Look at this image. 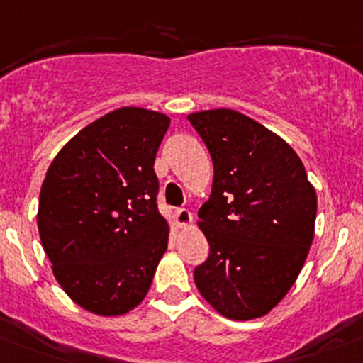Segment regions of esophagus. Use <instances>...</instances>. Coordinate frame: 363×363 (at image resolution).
Wrapping results in <instances>:
<instances>
[{
    "label": "esophagus",
    "instance_id": "34e87169",
    "mask_svg": "<svg viewBox=\"0 0 363 363\" xmlns=\"http://www.w3.org/2000/svg\"><path fill=\"white\" fill-rule=\"evenodd\" d=\"M174 217H176V224H178L179 228H185L192 223V213L189 212L187 208H176Z\"/></svg>",
    "mask_w": 363,
    "mask_h": 363
}]
</instances>
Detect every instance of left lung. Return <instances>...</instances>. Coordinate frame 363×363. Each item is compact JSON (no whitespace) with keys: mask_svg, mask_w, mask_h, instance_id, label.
Segmentation results:
<instances>
[{"mask_svg":"<svg viewBox=\"0 0 363 363\" xmlns=\"http://www.w3.org/2000/svg\"><path fill=\"white\" fill-rule=\"evenodd\" d=\"M213 162L199 208L210 255L194 269L203 298L228 319H257L291 291L313 240L315 189L281 137L230 108L187 117Z\"/></svg>","mask_w":363,"mask_h":363,"instance_id":"8db88e82","label":"left lung"}]
</instances>
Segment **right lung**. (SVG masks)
Instances as JSON below:
<instances>
[{
    "label": "right lung",
    "instance_id": "add662e5",
    "mask_svg": "<svg viewBox=\"0 0 363 363\" xmlns=\"http://www.w3.org/2000/svg\"><path fill=\"white\" fill-rule=\"evenodd\" d=\"M171 119L123 106L76 133L39 198V235L65 294L96 315L135 308L167 250L155 157Z\"/></svg>",
    "mask_w": 363,
    "mask_h": 363
}]
</instances>
